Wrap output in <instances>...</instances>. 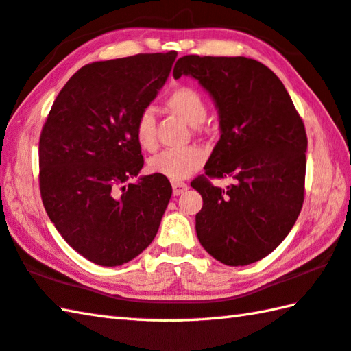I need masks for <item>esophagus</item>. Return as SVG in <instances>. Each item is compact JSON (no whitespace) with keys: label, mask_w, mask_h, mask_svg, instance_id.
Masks as SVG:
<instances>
[{"label":"esophagus","mask_w":351,"mask_h":351,"mask_svg":"<svg viewBox=\"0 0 351 351\" xmlns=\"http://www.w3.org/2000/svg\"><path fill=\"white\" fill-rule=\"evenodd\" d=\"M188 184L186 183H182V182H173V194L174 195H180L183 194L184 191H188Z\"/></svg>","instance_id":"obj_1"}]
</instances>
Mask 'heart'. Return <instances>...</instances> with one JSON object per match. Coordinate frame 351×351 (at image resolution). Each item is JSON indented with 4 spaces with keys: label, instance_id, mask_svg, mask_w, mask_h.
<instances>
[{
    "label": "heart",
    "instance_id": "1",
    "mask_svg": "<svg viewBox=\"0 0 351 351\" xmlns=\"http://www.w3.org/2000/svg\"><path fill=\"white\" fill-rule=\"evenodd\" d=\"M165 105L169 111L180 116L191 125H200L208 114L206 104L202 95L191 87H178L171 91L165 99ZM134 137L142 149L151 151L156 148V117L149 108H145L138 113L134 123ZM204 160H206V153L200 147L163 149L149 158L148 169L151 173L178 182L200 169Z\"/></svg>",
    "mask_w": 351,
    "mask_h": 351
}]
</instances>
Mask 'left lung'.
<instances>
[{
  "mask_svg": "<svg viewBox=\"0 0 351 351\" xmlns=\"http://www.w3.org/2000/svg\"><path fill=\"white\" fill-rule=\"evenodd\" d=\"M174 77L189 75L215 101L221 136L191 182L203 197L195 215L198 241L228 266L267 256L293 228L304 203L307 134L280 77L255 59H178ZM230 176L226 191L210 178Z\"/></svg>",
  "mask_w": 351,
  "mask_h": 351,
  "instance_id": "obj_1",
  "label": "left lung"
}]
</instances>
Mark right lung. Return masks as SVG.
<instances>
[{
    "instance_id": "obj_1",
    "label": "right lung",
    "mask_w": 351,
    "mask_h": 351,
    "mask_svg": "<svg viewBox=\"0 0 351 351\" xmlns=\"http://www.w3.org/2000/svg\"><path fill=\"white\" fill-rule=\"evenodd\" d=\"M177 51L84 65L51 105L39 137V191L58 232L99 266L147 249L173 194L167 177L123 184L143 167L134 123L169 76Z\"/></svg>"
}]
</instances>
